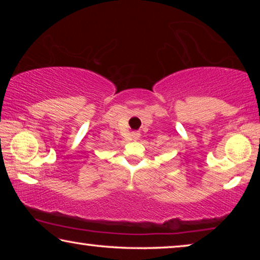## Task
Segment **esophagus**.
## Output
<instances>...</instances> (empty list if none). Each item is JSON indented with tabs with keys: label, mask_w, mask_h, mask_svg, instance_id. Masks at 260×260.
I'll use <instances>...</instances> for the list:
<instances>
[{
	"label": "esophagus",
	"mask_w": 260,
	"mask_h": 260,
	"mask_svg": "<svg viewBox=\"0 0 260 260\" xmlns=\"http://www.w3.org/2000/svg\"><path fill=\"white\" fill-rule=\"evenodd\" d=\"M132 138H133V140H138L140 138L139 132H133V133H132Z\"/></svg>",
	"instance_id": "esophagus-1"
}]
</instances>
